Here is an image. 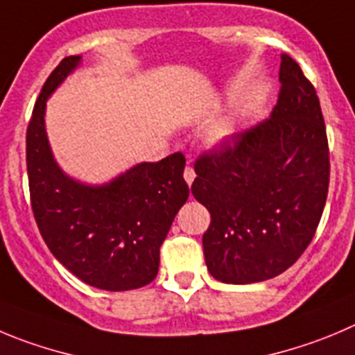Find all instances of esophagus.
<instances>
[{
	"label": "esophagus",
	"instance_id": "1",
	"mask_svg": "<svg viewBox=\"0 0 355 355\" xmlns=\"http://www.w3.org/2000/svg\"><path fill=\"white\" fill-rule=\"evenodd\" d=\"M184 178H185V182H187L189 185L193 184L194 178H196V171H194L193 166L185 168V170H184Z\"/></svg>",
	"mask_w": 355,
	"mask_h": 355
}]
</instances>
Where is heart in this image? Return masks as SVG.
Segmentation results:
<instances>
[{
  "label": "heart",
  "mask_w": 355,
  "mask_h": 355,
  "mask_svg": "<svg viewBox=\"0 0 355 355\" xmlns=\"http://www.w3.org/2000/svg\"><path fill=\"white\" fill-rule=\"evenodd\" d=\"M230 131H231V128H230V124H227V122H224V124H218L217 128L211 131V138H214L215 141H220V140H224L227 135H230Z\"/></svg>",
  "instance_id": "heart-1"
}]
</instances>
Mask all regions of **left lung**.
<instances>
[{
	"instance_id": "1",
	"label": "left lung",
	"mask_w": 355,
	"mask_h": 355,
	"mask_svg": "<svg viewBox=\"0 0 355 355\" xmlns=\"http://www.w3.org/2000/svg\"><path fill=\"white\" fill-rule=\"evenodd\" d=\"M271 117L234 132L194 162V198L208 208V271L226 284H254L293 266L322 217L329 147L319 96L282 54Z\"/></svg>"
}]
</instances>
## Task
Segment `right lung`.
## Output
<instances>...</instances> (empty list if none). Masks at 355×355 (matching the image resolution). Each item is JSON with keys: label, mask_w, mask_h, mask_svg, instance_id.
<instances>
[{"label": "right lung", "mask_w": 355, "mask_h": 355, "mask_svg": "<svg viewBox=\"0 0 355 355\" xmlns=\"http://www.w3.org/2000/svg\"><path fill=\"white\" fill-rule=\"evenodd\" d=\"M80 62L64 58L43 84L26 132L29 196L35 220L55 259L103 291L150 284L159 248L189 198L182 152L141 162L105 185H85L61 171L45 132V103Z\"/></svg>", "instance_id": "1"}]
</instances>
